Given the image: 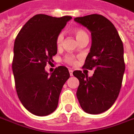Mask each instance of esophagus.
Returning <instances> with one entry per match:
<instances>
[{
    "label": "esophagus",
    "mask_w": 134,
    "mask_h": 134,
    "mask_svg": "<svg viewBox=\"0 0 134 134\" xmlns=\"http://www.w3.org/2000/svg\"><path fill=\"white\" fill-rule=\"evenodd\" d=\"M69 72H70V76H72V75H73V74H72V72H73V70L70 69V70H69Z\"/></svg>",
    "instance_id": "34e87169"
}]
</instances>
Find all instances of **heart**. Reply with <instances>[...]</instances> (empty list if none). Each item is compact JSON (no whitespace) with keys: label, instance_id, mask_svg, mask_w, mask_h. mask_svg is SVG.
Segmentation results:
<instances>
[{"label":"heart","instance_id":"b5f03b06","mask_svg":"<svg viewBox=\"0 0 134 134\" xmlns=\"http://www.w3.org/2000/svg\"><path fill=\"white\" fill-rule=\"evenodd\" d=\"M74 35L76 38L77 41L79 43L81 41H83L86 38H88V35L87 34L86 31H84L83 30L81 29H76L74 30ZM63 40H64V35L62 33H59L57 37V40H56V44L58 48H60L62 45L63 43ZM64 62H67V64H75V57L74 56H67L64 58Z\"/></svg>","mask_w":134,"mask_h":134}]
</instances>
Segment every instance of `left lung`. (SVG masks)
Masks as SVG:
<instances>
[{
	"mask_svg": "<svg viewBox=\"0 0 134 134\" xmlns=\"http://www.w3.org/2000/svg\"><path fill=\"white\" fill-rule=\"evenodd\" d=\"M74 20L91 32V46L83 67L94 70L91 77L80 70L73 72L80 83L77 98L83 111L100 114L113 106L119 95L125 72L123 44L114 25L102 15H88Z\"/></svg>",
	"mask_w": 134,
	"mask_h": 134,
	"instance_id": "left-lung-1",
	"label": "left lung"
}]
</instances>
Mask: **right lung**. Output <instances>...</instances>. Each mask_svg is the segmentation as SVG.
<instances>
[{"instance_id":"right-lung-1","label":"right lung","mask_w":134,"mask_h":134,"mask_svg":"<svg viewBox=\"0 0 134 134\" xmlns=\"http://www.w3.org/2000/svg\"><path fill=\"white\" fill-rule=\"evenodd\" d=\"M71 19L35 15L15 39L12 62L15 87L22 105L35 115H48L55 111L62 87L70 77L66 67H57L51 75L45 67L53 62L57 53V37Z\"/></svg>"}]
</instances>
